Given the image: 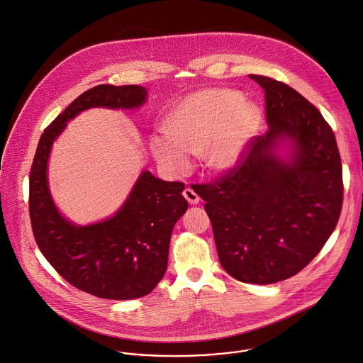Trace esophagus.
<instances>
[{
	"mask_svg": "<svg viewBox=\"0 0 363 363\" xmlns=\"http://www.w3.org/2000/svg\"><path fill=\"white\" fill-rule=\"evenodd\" d=\"M183 196L189 201V203H191V205H197L198 202H199V197H198L197 193L191 187H186L184 191H183Z\"/></svg>",
	"mask_w": 363,
	"mask_h": 363,
	"instance_id": "obj_1",
	"label": "esophagus"
}]
</instances>
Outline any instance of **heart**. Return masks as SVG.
I'll return each instance as SVG.
<instances>
[{"label": "heart", "mask_w": 363, "mask_h": 363, "mask_svg": "<svg viewBox=\"0 0 363 363\" xmlns=\"http://www.w3.org/2000/svg\"><path fill=\"white\" fill-rule=\"evenodd\" d=\"M259 122V106L240 91L206 89L172 111L166 132L154 133L150 147L158 164L176 176L190 169V154L199 152L209 167L228 170L245 152Z\"/></svg>", "instance_id": "b5f03b06"}]
</instances>
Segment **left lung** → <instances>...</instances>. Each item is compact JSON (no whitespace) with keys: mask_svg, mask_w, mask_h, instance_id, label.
<instances>
[{"mask_svg":"<svg viewBox=\"0 0 363 363\" xmlns=\"http://www.w3.org/2000/svg\"><path fill=\"white\" fill-rule=\"evenodd\" d=\"M264 91L267 130L215 183L198 184L220 264L242 283L272 284L309 264L342 206L337 141L319 109L290 86L250 74ZM287 142L291 155L275 151Z\"/></svg>","mask_w":363,"mask_h":363,"instance_id":"left-lung-1","label":"left lung"}]
</instances>
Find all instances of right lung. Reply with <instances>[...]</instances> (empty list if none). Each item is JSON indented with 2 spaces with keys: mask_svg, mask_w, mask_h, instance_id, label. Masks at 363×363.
Masks as SVG:
<instances>
[{
  "mask_svg": "<svg viewBox=\"0 0 363 363\" xmlns=\"http://www.w3.org/2000/svg\"><path fill=\"white\" fill-rule=\"evenodd\" d=\"M147 99L141 86L99 84L74 99L40 137L29 177V211L35 242L51 266L73 287L105 299L150 294L165 274L170 235L187 211L184 184L144 170L113 216L87 226L65 219L47 179L54 141L66 123L90 108L134 109Z\"/></svg>",
  "mask_w": 363,
  "mask_h": 363,
  "instance_id": "1",
  "label": "right lung"
}]
</instances>
